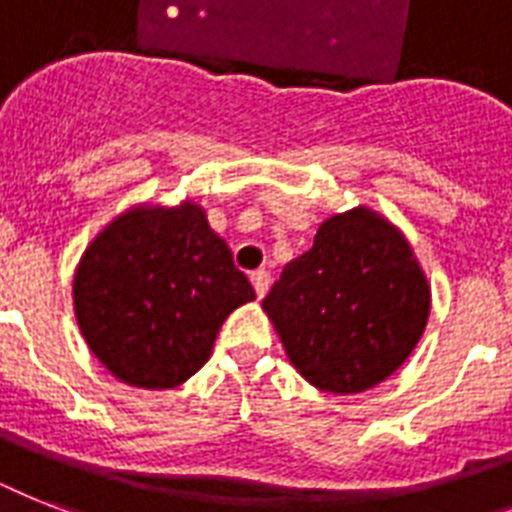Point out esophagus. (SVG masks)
<instances>
[{
	"mask_svg": "<svg viewBox=\"0 0 512 512\" xmlns=\"http://www.w3.org/2000/svg\"><path fill=\"white\" fill-rule=\"evenodd\" d=\"M252 287H255L257 297H265V292H268V287H271V273L265 271V268H260V271H252Z\"/></svg>",
	"mask_w": 512,
	"mask_h": 512,
	"instance_id": "obj_1",
	"label": "esophagus"
}]
</instances>
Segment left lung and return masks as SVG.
Masks as SVG:
<instances>
[{
    "label": "left lung",
    "mask_w": 512,
    "mask_h": 512,
    "mask_svg": "<svg viewBox=\"0 0 512 512\" xmlns=\"http://www.w3.org/2000/svg\"><path fill=\"white\" fill-rule=\"evenodd\" d=\"M289 361L327 393L388 380L420 342L430 287L409 241L366 207L324 220L263 300Z\"/></svg>",
    "instance_id": "left-lung-1"
}]
</instances>
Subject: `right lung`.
<instances>
[{"label": "right lung", "instance_id": "1", "mask_svg": "<svg viewBox=\"0 0 512 512\" xmlns=\"http://www.w3.org/2000/svg\"><path fill=\"white\" fill-rule=\"evenodd\" d=\"M255 289L199 204L127 209L79 260L82 337L116 380L175 388L212 356L223 321Z\"/></svg>", "mask_w": 512, "mask_h": 512}]
</instances>
